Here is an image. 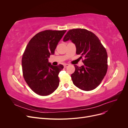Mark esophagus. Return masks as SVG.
<instances>
[{"mask_svg":"<svg viewBox=\"0 0 128 128\" xmlns=\"http://www.w3.org/2000/svg\"><path fill=\"white\" fill-rule=\"evenodd\" d=\"M68 66H69V64H65L64 65V66L65 68H66L67 67H68Z\"/></svg>","mask_w":128,"mask_h":128,"instance_id":"obj_1","label":"esophagus"}]
</instances>
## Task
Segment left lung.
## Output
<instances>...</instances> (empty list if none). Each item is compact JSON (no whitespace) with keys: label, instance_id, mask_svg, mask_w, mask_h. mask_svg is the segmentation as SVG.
<instances>
[{"label":"left lung","instance_id":"1","mask_svg":"<svg viewBox=\"0 0 128 128\" xmlns=\"http://www.w3.org/2000/svg\"><path fill=\"white\" fill-rule=\"evenodd\" d=\"M71 40L76 48V54L84 58V65H75V71L71 75L72 82L80 89L91 91L99 86L107 70V54L98 38L85 29L70 30L63 41Z\"/></svg>","mask_w":128,"mask_h":128}]
</instances>
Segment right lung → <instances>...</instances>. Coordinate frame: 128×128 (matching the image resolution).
<instances>
[{
    "instance_id": "right-lung-1",
    "label": "right lung",
    "mask_w": 128,
    "mask_h": 128,
    "mask_svg": "<svg viewBox=\"0 0 128 128\" xmlns=\"http://www.w3.org/2000/svg\"><path fill=\"white\" fill-rule=\"evenodd\" d=\"M66 30H46L37 33L27 45L22 59L24 78L30 88L37 94L48 96L58 86L59 72L64 68L49 62Z\"/></svg>"
}]
</instances>
